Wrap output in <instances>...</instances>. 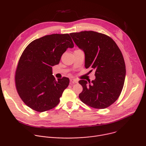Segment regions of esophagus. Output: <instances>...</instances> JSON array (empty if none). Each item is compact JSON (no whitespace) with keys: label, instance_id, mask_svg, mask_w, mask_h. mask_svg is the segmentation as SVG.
Instances as JSON below:
<instances>
[{"label":"esophagus","instance_id":"obj_1","mask_svg":"<svg viewBox=\"0 0 146 146\" xmlns=\"http://www.w3.org/2000/svg\"><path fill=\"white\" fill-rule=\"evenodd\" d=\"M78 82V80L76 79H72L70 80V84H74L75 83H77Z\"/></svg>","mask_w":146,"mask_h":146}]
</instances>
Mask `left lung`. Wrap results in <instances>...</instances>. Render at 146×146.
<instances>
[{
	"mask_svg": "<svg viewBox=\"0 0 146 146\" xmlns=\"http://www.w3.org/2000/svg\"><path fill=\"white\" fill-rule=\"evenodd\" d=\"M76 44L85 52V67L95 70L96 78L78 81L82 86L80 100L95 109H105L119 96L126 74L121 50L109 36L94 31L70 34ZM92 70H91L92 71Z\"/></svg>",
	"mask_w": 146,
	"mask_h": 146,
	"instance_id": "1",
	"label": "left lung"
}]
</instances>
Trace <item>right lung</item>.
<instances>
[{"mask_svg": "<svg viewBox=\"0 0 146 146\" xmlns=\"http://www.w3.org/2000/svg\"><path fill=\"white\" fill-rule=\"evenodd\" d=\"M74 44L69 34H52L36 39L25 48L17 67L15 82L17 92L26 105L43 112L56 106L69 79L56 81L52 66Z\"/></svg>", "mask_w": 146, "mask_h": 146, "instance_id": "right-lung-1", "label": "right lung"}]
</instances>
